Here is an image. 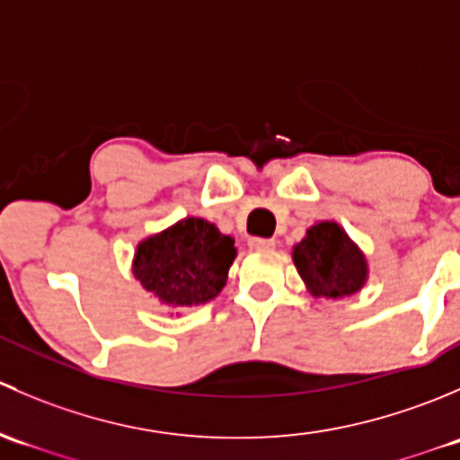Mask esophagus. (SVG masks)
Segmentation results:
<instances>
[{
    "instance_id": "obj_1",
    "label": "esophagus",
    "mask_w": 460,
    "mask_h": 460,
    "mask_svg": "<svg viewBox=\"0 0 460 460\" xmlns=\"http://www.w3.org/2000/svg\"><path fill=\"white\" fill-rule=\"evenodd\" d=\"M249 247L252 249H273L276 247V240H271V238H252L249 240Z\"/></svg>"
}]
</instances>
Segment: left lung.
Masks as SVG:
<instances>
[{
    "label": "left lung",
    "instance_id": "1",
    "mask_svg": "<svg viewBox=\"0 0 460 460\" xmlns=\"http://www.w3.org/2000/svg\"><path fill=\"white\" fill-rule=\"evenodd\" d=\"M294 264L318 298H345L358 294L369 276L367 260L338 222H318L294 247Z\"/></svg>",
    "mask_w": 460,
    "mask_h": 460
}]
</instances>
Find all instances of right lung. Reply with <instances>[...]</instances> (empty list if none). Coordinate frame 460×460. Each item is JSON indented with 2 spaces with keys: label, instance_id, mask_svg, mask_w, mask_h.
I'll use <instances>...</instances> for the list:
<instances>
[{
  "label": "right lung",
  "instance_id": "obj_1",
  "mask_svg": "<svg viewBox=\"0 0 460 460\" xmlns=\"http://www.w3.org/2000/svg\"><path fill=\"white\" fill-rule=\"evenodd\" d=\"M234 258L231 235L202 217H184L137 244L133 276L162 305L184 309L220 294Z\"/></svg>",
  "mask_w": 460,
  "mask_h": 460
}]
</instances>
